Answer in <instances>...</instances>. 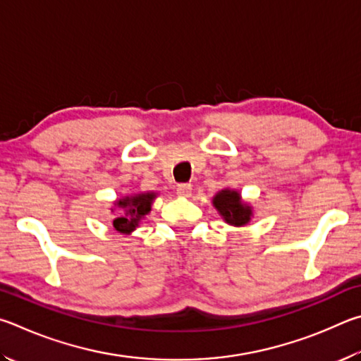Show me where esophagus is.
Masks as SVG:
<instances>
[{
	"label": "esophagus",
	"instance_id": "1",
	"mask_svg": "<svg viewBox=\"0 0 361 361\" xmlns=\"http://www.w3.org/2000/svg\"><path fill=\"white\" fill-rule=\"evenodd\" d=\"M177 195L184 198H190L192 197V185L190 184H180L177 187Z\"/></svg>",
	"mask_w": 361,
	"mask_h": 361
}]
</instances>
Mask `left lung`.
Masks as SVG:
<instances>
[{
  "label": "left lung",
  "mask_w": 361,
  "mask_h": 361,
  "mask_svg": "<svg viewBox=\"0 0 361 361\" xmlns=\"http://www.w3.org/2000/svg\"><path fill=\"white\" fill-rule=\"evenodd\" d=\"M212 206L225 220V224L238 226V228L247 225L254 217V207L243 200L241 193L233 188H224L217 192L216 197L212 198Z\"/></svg>",
  "instance_id": "obj_1"
}]
</instances>
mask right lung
<instances>
[{
	"label": "right lung",
	"mask_w": 361,
	"mask_h": 361,
	"mask_svg": "<svg viewBox=\"0 0 361 361\" xmlns=\"http://www.w3.org/2000/svg\"><path fill=\"white\" fill-rule=\"evenodd\" d=\"M157 197L158 193L155 192H142L126 195V197L114 201L111 212H116L117 209L122 211L118 212V217L112 220L114 230L120 235H131L141 224V220L152 211V204H154Z\"/></svg>",
	"instance_id": "right-lung-1"
}]
</instances>
